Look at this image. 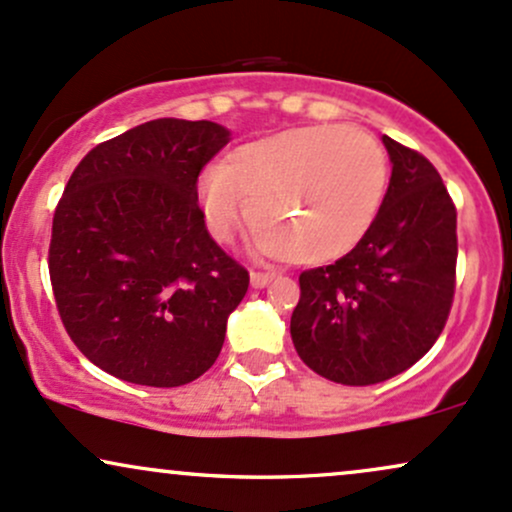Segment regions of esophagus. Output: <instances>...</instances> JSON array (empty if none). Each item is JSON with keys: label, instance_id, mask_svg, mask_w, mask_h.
Returning <instances> with one entry per match:
<instances>
[{"label": "esophagus", "instance_id": "esophagus-1", "mask_svg": "<svg viewBox=\"0 0 512 512\" xmlns=\"http://www.w3.org/2000/svg\"><path fill=\"white\" fill-rule=\"evenodd\" d=\"M276 274H272V272H250V284H252V289H264V286L269 284V281L274 279Z\"/></svg>", "mask_w": 512, "mask_h": 512}]
</instances>
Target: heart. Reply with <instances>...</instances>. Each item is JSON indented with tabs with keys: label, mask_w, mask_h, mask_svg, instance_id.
<instances>
[{
	"label": "heart",
	"mask_w": 512,
	"mask_h": 512,
	"mask_svg": "<svg viewBox=\"0 0 512 512\" xmlns=\"http://www.w3.org/2000/svg\"><path fill=\"white\" fill-rule=\"evenodd\" d=\"M387 187V158L368 132L344 125L281 129L243 144L199 175L209 231L228 240L240 221L272 257L327 264L366 238Z\"/></svg>",
	"instance_id": "obj_1"
}]
</instances>
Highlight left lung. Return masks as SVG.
<instances>
[{"instance_id":"obj_1","label":"left lung","mask_w":512,"mask_h":512,"mask_svg":"<svg viewBox=\"0 0 512 512\" xmlns=\"http://www.w3.org/2000/svg\"><path fill=\"white\" fill-rule=\"evenodd\" d=\"M390 185L366 238L301 274L291 315L298 356L342 385H375L436 344L455 293L457 211L433 163L383 137Z\"/></svg>"}]
</instances>
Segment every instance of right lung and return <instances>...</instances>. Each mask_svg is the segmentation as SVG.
<instances>
[{
    "label": "right lung",
    "mask_w": 512,
    "mask_h": 512,
    "mask_svg": "<svg viewBox=\"0 0 512 512\" xmlns=\"http://www.w3.org/2000/svg\"><path fill=\"white\" fill-rule=\"evenodd\" d=\"M231 139L209 120H161L98 144L55 209L50 281L72 342L105 373L178 387L221 354L250 274L209 236L202 168Z\"/></svg>",
    "instance_id": "add662e5"
}]
</instances>
